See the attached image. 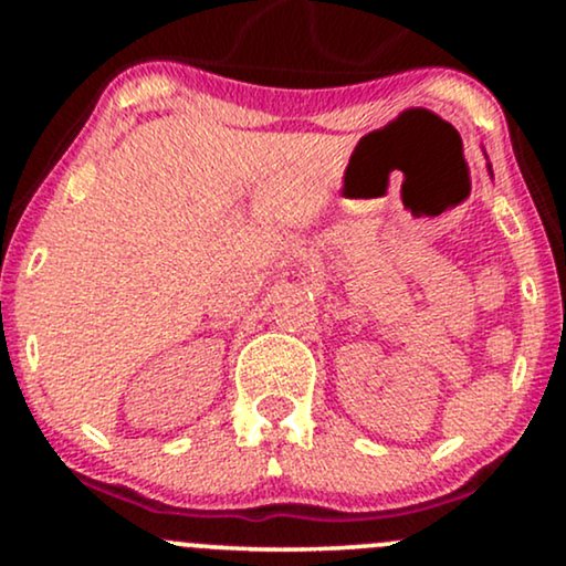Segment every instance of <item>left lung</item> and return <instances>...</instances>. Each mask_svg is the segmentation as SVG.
<instances>
[{
	"label": "left lung",
	"instance_id": "8db88e82",
	"mask_svg": "<svg viewBox=\"0 0 566 566\" xmlns=\"http://www.w3.org/2000/svg\"><path fill=\"white\" fill-rule=\"evenodd\" d=\"M486 170H490V175H492V167L490 165H486Z\"/></svg>",
	"mask_w": 566,
	"mask_h": 566
}]
</instances>
